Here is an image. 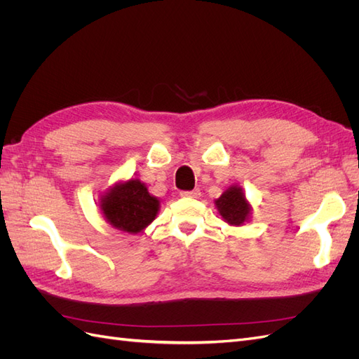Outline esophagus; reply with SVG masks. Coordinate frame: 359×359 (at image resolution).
Returning <instances> with one entry per match:
<instances>
[{"instance_id": "esophagus-1", "label": "esophagus", "mask_w": 359, "mask_h": 359, "mask_svg": "<svg viewBox=\"0 0 359 359\" xmlns=\"http://www.w3.org/2000/svg\"><path fill=\"white\" fill-rule=\"evenodd\" d=\"M181 196L182 198L198 199V198H201V190L199 189H194V190H190V191H181Z\"/></svg>"}]
</instances>
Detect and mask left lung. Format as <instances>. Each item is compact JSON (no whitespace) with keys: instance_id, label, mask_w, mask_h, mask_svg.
Returning a JSON list of instances; mask_svg holds the SVG:
<instances>
[{"instance_id":"8db88e82","label":"left lung","mask_w":359,"mask_h":359,"mask_svg":"<svg viewBox=\"0 0 359 359\" xmlns=\"http://www.w3.org/2000/svg\"><path fill=\"white\" fill-rule=\"evenodd\" d=\"M214 205L222 215V220L231 226H243L252 219V203L248 202L243 187L238 184L227 187L222 196L214 201Z\"/></svg>"}]
</instances>
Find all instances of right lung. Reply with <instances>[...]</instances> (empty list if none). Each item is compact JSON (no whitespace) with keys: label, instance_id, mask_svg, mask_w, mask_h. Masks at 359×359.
<instances>
[{"label":"right lung","instance_id":"right-lung-1","mask_svg":"<svg viewBox=\"0 0 359 359\" xmlns=\"http://www.w3.org/2000/svg\"><path fill=\"white\" fill-rule=\"evenodd\" d=\"M99 210L115 229L135 235L156 220L160 199L148 191L145 182L135 177L116 181L106 189L100 194Z\"/></svg>","mask_w":359,"mask_h":359}]
</instances>
